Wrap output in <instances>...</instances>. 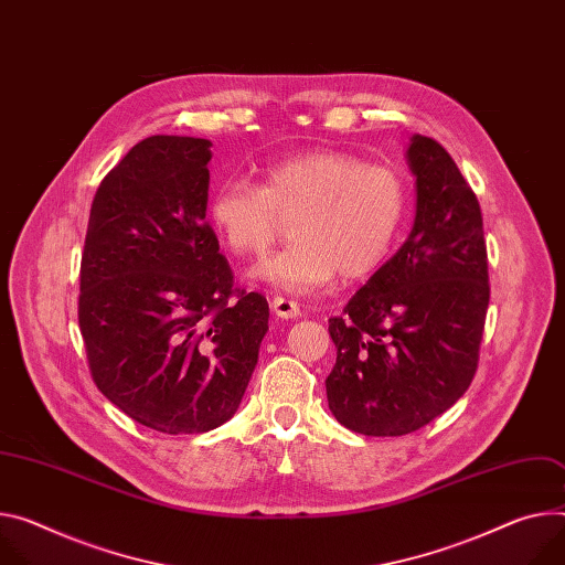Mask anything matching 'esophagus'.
<instances>
[{
    "label": "esophagus",
    "mask_w": 565,
    "mask_h": 565,
    "mask_svg": "<svg viewBox=\"0 0 565 565\" xmlns=\"http://www.w3.org/2000/svg\"><path fill=\"white\" fill-rule=\"evenodd\" d=\"M273 311L281 320H292V318L299 316V303L292 301V299H286V297H275L273 299Z\"/></svg>",
    "instance_id": "1"
}]
</instances>
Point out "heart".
I'll return each mask as SVG.
<instances>
[{
	"instance_id": "b5f03b06",
	"label": "heart",
	"mask_w": 565,
	"mask_h": 565,
	"mask_svg": "<svg viewBox=\"0 0 565 565\" xmlns=\"http://www.w3.org/2000/svg\"><path fill=\"white\" fill-rule=\"evenodd\" d=\"M409 186L392 164H367L344 150H311L273 160L262 186L223 180L207 204L212 227L243 259L264 256L292 223L295 245L254 277L286 292H313L340 277L365 279L390 256L407 216Z\"/></svg>"
}]
</instances>
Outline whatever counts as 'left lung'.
<instances>
[{
	"label": "left lung",
	"instance_id": "1",
	"mask_svg": "<svg viewBox=\"0 0 565 565\" xmlns=\"http://www.w3.org/2000/svg\"><path fill=\"white\" fill-rule=\"evenodd\" d=\"M415 223L398 252L329 320L338 358L327 376L349 430L401 437L465 394L478 370L489 306L480 204L441 143L409 137Z\"/></svg>",
	"mask_w": 565,
	"mask_h": 565
}]
</instances>
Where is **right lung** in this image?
Returning <instances> with one entry per match:
<instances>
[{"label":"right lung","mask_w":565,"mask_h":565,"mask_svg":"<svg viewBox=\"0 0 565 565\" xmlns=\"http://www.w3.org/2000/svg\"><path fill=\"white\" fill-rule=\"evenodd\" d=\"M212 141L156 135L98 184L78 324L96 387L167 435L223 426L268 331V301L234 288L207 214Z\"/></svg>","instance_id":"1"}]
</instances>
